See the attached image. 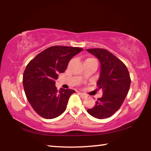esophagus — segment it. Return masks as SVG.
I'll return each mask as SVG.
<instances>
[{
    "instance_id": "esophagus-1",
    "label": "esophagus",
    "mask_w": 151,
    "mask_h": 151,
    "mask_svg": "<svg viewBox=\"0 0 151 151\" xmlns=\"http://www.w3.org/2000/svg\"><path fill=\"white\" fill-rule=\"evenodd\" d=\"M80 97H81V98H83V99H85V98H87V96H86V95H85V94L82 93H80Z\"/></svg>"
}]
</instances>
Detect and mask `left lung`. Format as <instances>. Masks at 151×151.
<instances>
[{
    "mask_svg": "<svg viewBox=\"0 0 151 151\" xmlns=\"http://www.w3.org/2000/svg\"><path fill=\"white\" fill-rule=\"evenodd\" d=\"M100 64V77L97 82L103 95L96 101L93 108L87 109L91 116L108 118L120 108L129 92L131 78L127 67L122 62L104 49H88Z\"/></svg>",
    "mask_w": 151,
    "mask_h": 151,
    "instance_id": "left-lung-1",
    "label": "left lung"
}]
</instances>
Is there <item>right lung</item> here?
Segmentation results:
<instances>
[{
  "label": "right lung",
  "instance_id": "obj_1",
  "mask_svg": "<svg viewBox=\"0 0 151 151\" xmlns=\"http://www.w3.org/2000/svg\"><path fill=\"white\" fill-rule=\"evenodd\" d=\"M83 49L53 46L45 49L32 60L23 73L24 93L31 106L41 117L53 119L67 108L72 89L55 87L58 74L64 73L70 60Z\"/></svg>",
  "mask_w": 151,
  "mask_h": 151
}]
</instances>
